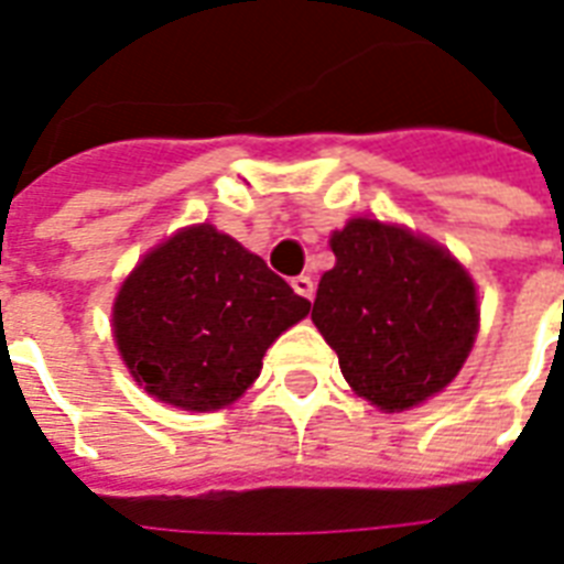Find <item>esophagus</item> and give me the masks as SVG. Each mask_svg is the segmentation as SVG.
Masks as SVG:
<instances>
[{
	"instance_id": "obj_1",
	"label": "esophagus",
	"mask_w": 564,
	"mask_h": 564,
	"mask_svg": "<svg viewBox=\"0 0 564 564\" xmlns=\"http://www.w3.org/2000/svg\"><path fill=\"white\" fill-rule=\"evenodd\" d=\"M291 288H294L296 294L303 296V300H314V279L312 276H294L291 279Z\"/></svg>"
}]
</instances>
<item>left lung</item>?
Here are the masks:
<instances>
[{"mask_svg":"<svg viewBox=\"0 0 564 564\" xmlns=\"http://www.w3.org/2000/svg\"><path fill=\"white\" fill-rule=\"evenodd\" d=\"M329 247L335 268L321 276L312 321L352 391L386 412L444 391L477 338L474 279L435 241L368 217Z\"/></svg>","mask_w":564,"mask_h":564,"instance_id":"left-lung-1","label":"left lung"}]
</instances>
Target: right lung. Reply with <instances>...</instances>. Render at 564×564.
<instances>
[{
    "mask_svg": "<svg viewBox=\"0 0 564 564\" xmlns=\"http://www.w3.org/2000/svg\"><path fill=\"white\" fill-rule=\"evenodd\" d=\"M312 303L208 223L143 256L115 300V341L147 394L187 412L235 403Z\"/></svg>",
    "mask_w": 564,
    "mask_h": 564,
    "instance_id": "right-lung-1",
    "label": "right lung"
}]
</instances>
